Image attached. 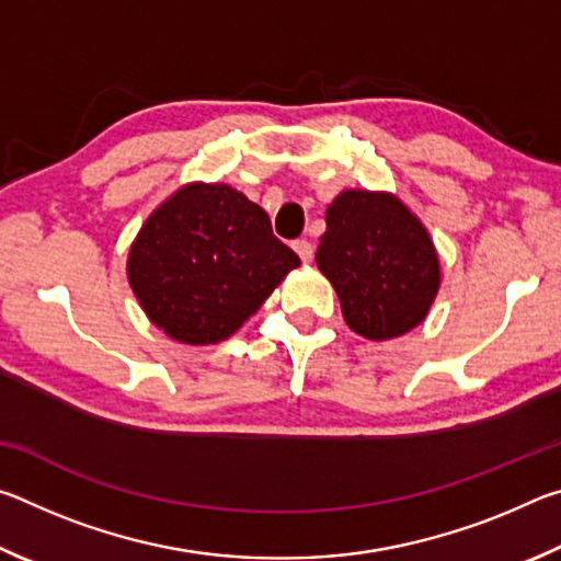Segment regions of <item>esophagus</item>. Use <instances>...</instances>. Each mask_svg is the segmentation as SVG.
Returning a JSON list of instances; mask_svg holds the SVG:
<instances>
[{
    "label": "esophagus",
    "instance_id": "34e87169",
    "mask_svg": "<svg viewBox=\"0 0 561 561\" xmlns=\"http://www.w3.org/2000/svg\"><path fill=\"white\" fill-rule=\"evenodd\" d=\"M291 247H294V252H297L301 257V262L309 264L311 260H314V247H311L309 240H294Z\"/></svg>",
    "mask_w": 561,
    "mask_h": 561
}]
</instances>
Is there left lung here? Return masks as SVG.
<instances>
[{
	"instance_id": "1",
	"label": "left lung",
	"mask_w": 561,
	"mask_h": 561,
	"mask_svg": "<svg viewBox=\"0 0 561 561\" xmlns=\"http://www.w3.org/2000/svg\"><path fill=\"white\" fill-rule=\"evenodd\" d=\"M317 267L336 289L351 331L388 341L428 317L440 260L425 225L393 193L344 190L327 207Z\"/></svg>"
}]
</instances>
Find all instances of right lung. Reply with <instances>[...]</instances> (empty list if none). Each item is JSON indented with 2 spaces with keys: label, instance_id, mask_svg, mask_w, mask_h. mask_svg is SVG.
Wrapping results in <instances>:
<instances>
[{
  "label": "right lung",
  "instance_id": "1",
  "mask_svg": "<svg viewBox=\"0 0 561 561\" xmlns=\"http://www.w3.org/2000/svg\"><path fill=\"white\" fill-rule=\"evenodd\" d=\"M297 267L260 205L232 185L201 180L148 215L126 262L150 324L190 346L232 336Z\"/></svg>",
  "mask_w": 561,
  "mask_h": 561
}]
</instances>
